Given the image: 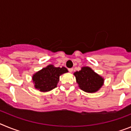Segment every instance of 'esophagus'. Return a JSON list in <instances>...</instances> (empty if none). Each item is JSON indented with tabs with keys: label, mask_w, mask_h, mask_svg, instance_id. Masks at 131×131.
<instances>
[{
	"label": "esophagus",
	"mask_w": 131,
	"mask_h": 131,
	"mask_svg": "<svg viewBox=\"0 0 131 131\" xmlns=\"http://www.w3.org/2000/svg\"><path fill=\"white\" fill-rule=\"evenodd\" d=\"M68 70H69V71L70 73L73 72V68H69V69H68Z\"/></svg>",
	"instance_id": "34e87169"
}]
</instances>
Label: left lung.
<instances>
[{
	"label": "left lung",
	"mask_w": 131,
	"mask_h": 131,
	"mask_svg": "<svg viewBox=\"0 0 131 131\" xmlns=\"http://www.w3.org/2000/svg\"><path fill=\"white\" fill-rule=\"evenodd\" d=\"M73 75L80 89L88 93L98 91L104 83V79L90 67H82L80 71H75Z\"/></svg>",
	"instance_id": "obj_1"
}]
</instances>
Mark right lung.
Listing matches in <instances>:
<instances>
[{
  "label": "right lung",
  "mask_w": 131,
  "mask_h": 131,
  "mask_svg": "<svg viewBox=\"0 0 131 131\" xmlns=\"http://www.w3.org/2000/svg\"><path fill=\"white\" fill-rule=\"evenodd\" d=\"M65 67L56 68L53 65H48L36 72L32 76L34 87L40 92H48L55 89L60 80V76L68 73Z\"/></svg>",
  "instance_id": "add662e5"
}]
</instances>
